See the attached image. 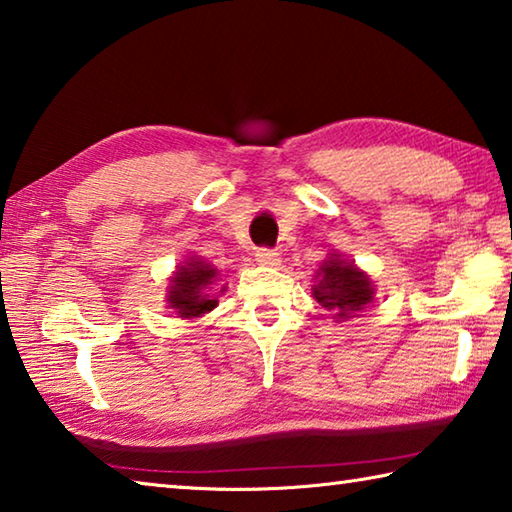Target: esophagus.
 Wrapping results in <instances>:
<instances>
[{
  "instance_id": "1",
  "label": "esophagus",
  "mask_w": 512,
  "mask_h": 512,
  "mask_svg": "<svg viewBox=\"0 0 512 512\" xmlns=\"http://www.w3.org/2000/svg\"><path fill=\"white\" fill-rule=\"evenodd\" d=\"M255 257L262 266H280V253H277V250H273V248H259Z\"/></svg>"
}]
</instances>
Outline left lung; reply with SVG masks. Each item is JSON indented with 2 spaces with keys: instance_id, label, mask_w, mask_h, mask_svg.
I'll use <instances>...</instances> for the list:
<instances>
[{
  "instance_id": "8db88e82",
  "label": "left lung",
  "mask_w": 512,
  "mask_h": 512,
  "mask_svg": "<svg viewBox=\"0 0 512 512\" xmlns=\"http://www.w3.org/2000/svg\"><path fill=\"white\" fill-rule=\"evenodd\" d=\"M315 280L318 284L311 288L313 297L324 309L338 311V320L353 318L374 300V284L369 275L362 273L349 259H342V255L324 259L320 271L315 273Z\"/></svg>"
}]
</instances>
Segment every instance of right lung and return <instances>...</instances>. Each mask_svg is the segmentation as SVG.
Segmentation results:
<instances>
[{
  "mask_svg": "<svg viewBox=\"0 0 512 512\" xmlns=\"http://www.w3.org/2000/svg\"><path fill=\"white\" fill-rule=\"evenodd\" d=\"M219 271L199 257H190L176 268L167 286V304L179 318H199V315L212 311L217 306V297L212 300L210 288L217 282ZM226 288V286H224ZM221 288V291H224Z\"/></svg>",
  "mask_w": 512,
  "mask_h": 512,
  "instance_id": "1",
  "label": "right lung"
}]
</instances>
